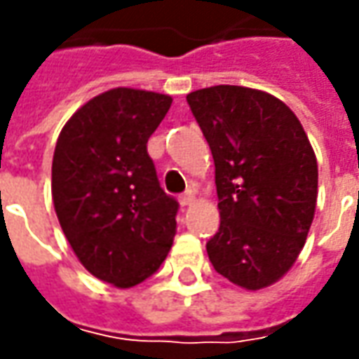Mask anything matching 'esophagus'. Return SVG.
<instances>
[{
  "label": "esophagus",
  "mask_w": 359,
  "mask_h": 359,
  "mask_svg": "<svg viewBox=\"0 0 359 359\" xmlns=\"http://www.w3.org/2000/svg\"><path fill=\"white\" fill-rule=\"evenodd\" d=\"M194 200H196L194 191H186V194H182V196H180V205H182V208H187V205H191V203H194Z\"/></svg>",
  "instance_id": "esophagus-1"
}]
</instances>
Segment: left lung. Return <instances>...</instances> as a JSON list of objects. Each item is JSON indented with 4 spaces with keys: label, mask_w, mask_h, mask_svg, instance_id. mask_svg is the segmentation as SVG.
<instances>
[{
    "label": "left lung",
    "mask_w": 359,
    "mask_h": 359,
    "mask_svg": "<svg viewBox=\"0 0 359 359\" xmlns=\"http://www.w3.org/2000/svg\"><path fill=\"white\" fill-rule=\"evenodd\" d=\"M187 104L215 163L217 273L245 290L278 282L302 252L318 200V161L296 114L266 91L214 86Z\"/></svg>",
    "instance_id": "1"
}]
</instances>
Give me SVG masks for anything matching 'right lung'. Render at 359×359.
Masks as SVG:
<instances>
[{
	"mask_svg": "<svg viewBox=\"0 0 359 359\" xmlns=\"http://www.w3.org/2000/svg\"><path fill=\"white\" fill-rule=\"evenodd\" d=\"M172 97L116 88L63 126L51 163L55 214L77 259L97 280L131 287L156 273L180 203L158 182L147 140Z\"/></svg>",
	"mask_w": 359,
	"mask_h": 359,
	"instance_id": "obj_1",
	"label": "right lung"
}]
</instances>
